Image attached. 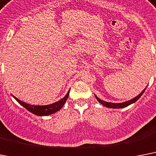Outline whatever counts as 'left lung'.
<instances>
[{"label":"left lung","instance_id":"obj_1","mask_svg":"<svg viewBox=\"0 0 156 156\" xmlns=\"http://www.w3.org/2000/svg\"><path fill=\"white\" fill-rule=\"evenodd\" d=\"M145 90H146V88L144 90L142 91L141 93L139 94V95H137L135 98H132V99L131 100H128V101H126V102H121V103H113V102H106V101H103V100H101L100 98H98L97 96L95 95L96 98H97V100H98V102L101 103L102 105H103L104 107H109V108H123V107H127V106H129V105L132 104V103H134V102H135L136 101H137L139 98H140L142 96V94H144V92L145 91Z\"/></svg>","mask_w":156,"mask_h":156}]
</instances>
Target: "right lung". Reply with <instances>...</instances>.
<instances>
[{
  "mask_svg": "<svg viewBox=\"0 0 156 156\" xmlns=\"http://www.w3.org/2000/svg\"><path fill=\"white\" fill-rule=\"evenodd\" d=\"M69 90L68 91V93L66 94L64 98H62L61 100L58 101V102L52 103L49 105H45V106H34V105L28 104L25 102H22L21 100H19L18 98H16L15 96H12L22 107H25L26 110L31 112V113L34 114V115H37V116H46V115H52V114L55 113L57 111H58L62 107L64 106V104L66 102L67 98L69 97Z\"/></svg>",
  "mask_w": 156,
  "mask_h": 156,
  "instance_id": "obj_1",
  "label": "right lung"
}]
</instances>
